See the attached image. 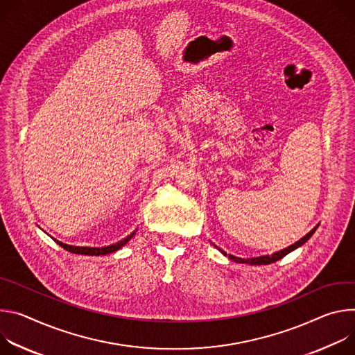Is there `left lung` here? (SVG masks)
<instances>
[{
    "mask_svg": "<svg viewBox=\"0 0 355 355\" xmlns=\"http://www.w3.org/2000/svg\"><path fill=\"white\" fill-rule=\"evenodd\" d=\"M316 228L318 227H314L310 232H307L303 239H300L297 243H295V244H292L291 247H288V248H285V250H282V251H279V252H275V254H272V255H263V257H258V258H247V259H244V258H239V257H234V255H228V258L231 259V261H234V262H239V263H251V265H269V263H272V262H277V261H279V259H282L285 255H288L289 252H292L293 250H296V248H299L300 245H303L311 235L314 234V231H316ZM220 250V248H218ZM221 251V250H220ZM224 255H227L224 251H221Z\"/></svg>",
    "mask_w": 355,
    "mask_h": 355,
    "instance_id": "left-lung-1",
    "label": "left lung"
}]
</instances>
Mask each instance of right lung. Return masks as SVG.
I'll return each instance as SVG.
<instances>
[{
    "label": "right lung",
    "instance_id": "1",
    "mask_svg": "<svg viewBox=\"0 0 355 355\" xmlns=\"http://www.w3.org/2000/svg\"><path fill=\"white\" fill-rule=\"evenodd\" d=\"M134 234H135V232L130 234L127 239H124V240H121V241H118L116 244H112V245H108V247H101V248L67 245V244H63V243H60V241H58V240H55V239H53V241H55L56 244H59L63 250H66V251H69V252H73V254H80V255H105V254H111V252H114V251H116V250H120L123 245H125V244L134 237Z\"/></svg>",
    "mask_w": 355,
    "mask_h": 355
}]
</instances>
